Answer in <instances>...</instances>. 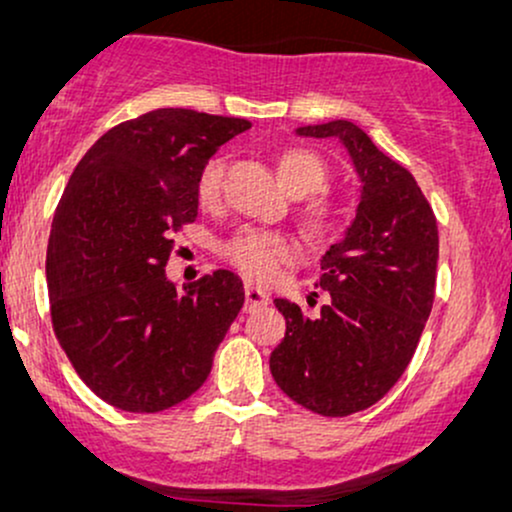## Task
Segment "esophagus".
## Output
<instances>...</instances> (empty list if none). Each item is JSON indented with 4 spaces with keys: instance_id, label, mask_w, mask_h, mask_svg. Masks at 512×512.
Instances as JSON below:
<instances>
[{
    "instance_id": "1",
    "label": "esophagus",
    "mask_w": 512,
    "mask_h": 512,
    "mask_svg": "<svg viewBox=\"0 0 512 512\" xmlns=\"http://www.w3.org/2000/svg\"><path fill=\"white\" fill-rule=\"evenodd\" d=\"M263 306H268V294L263 292L261 287L246 282L244 285V311L251 313V311H256V308H263Z\"/></svg>"
}]
</instances>
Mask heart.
<instances>
[{"label": "heart", "instance_id": "obj_1", "mask_svg": "<svg viewBox=\"0 0 512 512\" xmlns=\"http://www.w3.org/2000/svg\"><path fill=\"white\" fill-rule=\"evenodd\" d=\"M277 173L292 194H308L299 208L306 232L318 242H327L342 232L346 223V204L327 192H315L325 185L327 168L318 154L306 147L282 151L277 159ZM225 159L213 156L204 161L194 180V197L201 208H216L223 194ZM314 194L311 195L310 192ZM220 256L230 266L242 270L254 280H273L282 268L299 258V244L292 235L268 227L246 225L220 244Z\"/></svg>", "mask_w": 512, "mask_h": 512}]
</instances>
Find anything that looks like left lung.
<instances>
[{"label": "left lung", "instance_id": "obj_1", "mask_svg": "<svg viewBox=\"0 0 512 512\" xmlns=\"http://www.w3.org/2000/svg\"><path fill=\"white\" fill-rule=\"evenodd\" d=\"M299 135L339 137L363 192L346 237L320 261V313L275 299L287 332L270 353V372L299 406L346 418L380 401L418 349L437 287V218L413 175L358 125L330 121Z\"/></svg>", "mask_w": 512, "mask_h": 512}]
</instances>
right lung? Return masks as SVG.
I'll return each mask as SVG.
<instances>
[{
  "label": "right lung",
  "mask_w": 512,
  "mask_h": 512,
  "mask_svg": "<svg viewBox=\"0 0 512 512\" xmlns=\"http://www.w3.org/2000/svg\"><path fill=\"white\" fill-rule=\"evenodd\" d=\"M244 118L156 109L104 132L56 206L47 246L52 327L99 399L159 413L206 382L244 304L242 280L216 270L168 282L173 235L197 220L194 180Z\"/></svg>",
  "instance_id": "right-lung-1"
}]
</instances>
